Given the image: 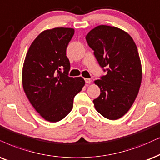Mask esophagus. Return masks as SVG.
<instances>
[{
  "label": "esophagus",
  "mask_w": 160,
  "mask_h": 160,
  "mask_svg": "<svg viewBox=\"0 0 160 160\" xmlns=\"http://www.w3.org/2000/svg\"><path fill=\"white\" fill-rule=\"evenodd\" d=\"M85 81H86V83H90V82H92V80L89 78H85Z\"/></svg>",
  "instance_id": "34e87169"
}]
</instances>
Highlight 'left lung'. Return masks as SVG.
<instances>
[{"mask_svg": "<svg viewBox=\"0 0 160 160\" xmlns=\"http://www.w3.org/2000/svg\"><path fill=\"white\" fill-rule=\"evenodd\" d=\"M86 39L106 75L94 83L100 94L93 100L96 110L115 120L128 112L138 94L142 66L134 40L114 26L100 25L88 32Z\"/></svg>", "mask_w": 160, "mask_h": 160, "instance_id": "1", "label": "left lung"}]
</instances>
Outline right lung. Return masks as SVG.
<instances>
[{
  "label": "right lung",
  "mask_w": 160,
  "mask_h": 160,
  "mask_svg": "<svg viewBox=\"0 0 160 160\" xmlns=\"http://www.w3.org/2000/svg\"><path fill=\"white\" fill-rule=\"evenodd\" d=\"M74 34L72 28L45 30L32 42L24 60L22 82L26 97L40 116L52 122L68 114L85 85L81 77H68L66 48Z\"/></svg>",
  "instance_id": "obj_1"
}]
</instances>
